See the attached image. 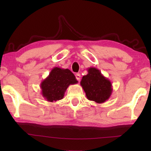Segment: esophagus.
<instances>
[{"label":"esophagus","instance_id":"34e87169","mask_svg":"<svg viewBox=\"0 0 151 151\" xmlns=\"http://www.w3.org/2000/svg\"><path fill=\"white\" fill-rule=\"evenodd\" d=\"M75 76H76V80L77 81H80V79H81V75H80V73H76V75H75Z\"/></svg>","mask_w":151,"mask_h":151}]
</instances>
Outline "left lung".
<instances>
[{"label": "left lung", "mask_w": 151, "mask_h": 151, "mask_svg": "<svg viewBox=\"0 0 151 151\" xmlns=\"http://www.w3.org/2000/svg\"><path fill=\"white\" fill-rule=\"evenodd\" d=\"M88 74L83 76L81 85L89 101L103 103L111 96V82L94 67L88 68Z\"/></svg>", "instance_id": "1"}]
</instances>
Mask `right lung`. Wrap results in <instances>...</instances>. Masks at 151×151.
<instances>
[{
    "label": "right lung",
    "mask_w": 151,
    "mask_h": 151,
    "mask_svg": "<svg viewBox=\"0 0 151 151\" xmlns=\"http://www.w3.org/2000/svg\"><path fill=\"white\" fill-rule=\"evenodd\" d=\"M77 83L75 76L69 69L54 67L40 83L41 94L47 101L53 103L63 99L68 86Z\"/></svg>",
    "instance_id": "right-lung-1"
}]
</instances>
